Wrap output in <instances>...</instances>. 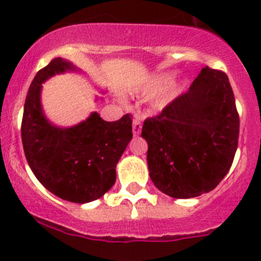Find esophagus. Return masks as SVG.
Masks as SVG:
<instances>
[{
    "mask_svg": "<svg viewBox=\"0 0 261 261\" xmlns=\"http://www.w3.org/2000/svg\"><path fill=\"white\" fill-rule=\"evenodd\" d=\"M141 127H143V126H141V121L139 120V118H134V121H133V133H134V135H139V134H140V131H141Z\"/></svg>",
    "mask_w": 261,
    "mask_h": 261,
    "instance_id": "1",
    "label": "esophagus"
}]
</instances>
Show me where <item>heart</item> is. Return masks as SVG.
<instances>
[{"label":"heart","instance_id":"1","mask_svg":"<svg viewBox=\"0 0 261 261\" xmlns=\"http://www.w3.org/2000/svg\"><path fill=\"white\" fill-rule=\"evenodd\" d=\"M172 77H173L172 73H159V74L152 75L150 80H147L145 83L143 84V86H140L138 89H136V93L140 94V96H146V97L154 96V94H156L158 92L162 91V89L164 88L170 81H172ZM177 91L178 88H173L170 89V91L164 92L162 96H159L156 99H155L154 107H156V109H162V107H164L165 105L169 103L170 99L173 98V96H174Z\"/></svg>","mask_w":261,"mask_h":261}]
</instances>
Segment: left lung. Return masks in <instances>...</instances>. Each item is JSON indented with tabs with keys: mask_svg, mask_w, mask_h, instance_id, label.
<instances>
[{
	"mask_svg": "<svg viewBox=\"0 0 261 261\" xmlns=\"http://www.w3.org/2000/svg\"><path fill=\"white\" fill-rule=\"evenodd\" d=\"M240 118L226 73L202 68L186 93L144 121L152 183L173 198H193L218 186L232 165Z\"/></svg>",
	"mask_w": 261,
	"mask_h": 261,
	"instance_id": "1",
	"label": "left lung"
}]
</instances>
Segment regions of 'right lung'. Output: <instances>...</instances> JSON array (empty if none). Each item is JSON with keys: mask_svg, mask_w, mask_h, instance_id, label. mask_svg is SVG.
I'll list each match as a JSON object with an SVG mask.
<instances>
[{"mask_svg": "<svg viewBox=\"0 0 261 261\" xmlns=\"http://www.w3.org/2000/svg\"><path fill=\"white\" fill-rule=\"evenodd\" d=\"M72 63L55 58L36 73L23 106L21 139L26 160L38 180L59 198L74 203L98 199L116 181V164L133 139L131 115L107 122L97 112L83 122L62 128L41 109V83Z\"/></svg>", "mask_w": 261, "mask_h": 261, "instance_id": "right-lung-1", "label": "right lung"}]
</instances>
